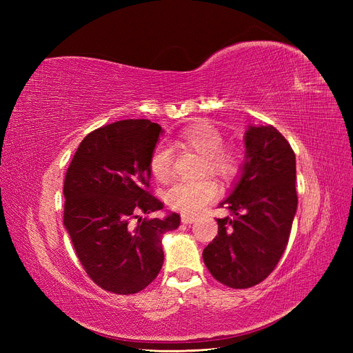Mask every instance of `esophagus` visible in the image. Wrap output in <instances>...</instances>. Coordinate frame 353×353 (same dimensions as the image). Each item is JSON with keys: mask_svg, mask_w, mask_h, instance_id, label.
I'll use <instances>...</instances> for the list:
<instances>
[{"mask_svg": "<svg viewBox=\"0 0 353 353\" xmlns=\"http://www.w3.org/2000/svg\"><path fill=\"white\" fill-rule=\"evenodd\" d=\"M197 219L196 215H181V221L183 223H193Z\"/></svg>", "mask_w": 353, "mask_h": 353, "instance_id": "obj_1", "label": "esophagus"}]
</instances>
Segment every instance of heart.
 <instances>
[{"mask_svg": "<svg viewBox=\"0 0 353 353\" xmlns=\"http://www.w3.org/2000/svg\"><path fill=\"white\" fill-rule=\"evenodd\" d=\"M176 141L181 145L193 148L205 156V169L223 179L234 178L241 169L243 153L236 145H223L222 131L210 122H197L184 126ZM152 175L165 183L172 175V152L165 144H157L150 156ZM218 184L210 178L199 181H181L169 187L165 193L168 205L179 212L196 213L218 196Z\"/></svg>", "mask_w": 353, "mask_h": 353, "instance_id": "obj_1", "label": "heart"}]
</instances>
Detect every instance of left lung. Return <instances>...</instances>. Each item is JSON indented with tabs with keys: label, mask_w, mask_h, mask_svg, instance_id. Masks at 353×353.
Instances as JSON below:
<instances>
[{
	"label": "left lung",
	"mask_w": 353,
	"mask_h": 353,
	"mask_svg": "<svg viewBox=\"0 0 353 353\" xmlns=\"http://www.w3.org/2000/svg\"><path fill=\"white\" fill-rule=\"evenodd\" d=\"M240 183L219 208L218 236L203 250L213 279L231 288L262 283L280 262L297 209L296 156L272 125L250 126L244 137Z\"/></svg>",
	"instance_id": "obj_1"
}]
</instances>
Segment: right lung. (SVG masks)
<instances>
[{
    "instance_id": "right-lung-1",
    "label": "right lung",
    "mask_w": 353,
    "mask_h": 353,
    "mask_svg": "<svg viewBox=\"0 0 353 353\" xmlns=\"http://www.w3.org/2000/svg\"><path fill=\"white\" fill-rule=\"evenodd\" d=\"M162 126L126 119L90 132L66 170L63 222L78 259L103 290L134 294L163 265L162 237L181 216L141 218L163 209L150 190V156Z\"/></svg>"
}]
</instances>
